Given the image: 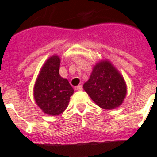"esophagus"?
I'll return each mask as SVG.
<instances>
[{"label": "esophagus", "mask_w": 157, "mask_h": 157, "mask_svg": "<svg viewBox=\"0 0 157 157\" xmlns=\"http://www.w3.org/2000/svg\"><path fill=\"white\" fill-rule=\"evenodd\" d=\"M76 89L78 91H81V90H83V87H82V86H81V85H79L78 86H76Z\"/></svg>", "instance_id": "esophagus-1"}]
</instances>
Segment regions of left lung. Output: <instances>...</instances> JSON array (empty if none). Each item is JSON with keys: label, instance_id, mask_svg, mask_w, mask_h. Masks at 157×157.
Masks as SVG:
<instances>
[{"label": "left lung", "instance_id": "8db88e82", "mask_svg": "<svg viewBox=\"0 0 157 157\" xmlns=\"http://www.w3.org/2000/svg\"><path fill=\"white\" fill-rule=\"evenodd\" d=\"M83 88L98 107L107 110L121 105L127 92L123 76L109 61H101L94 67Z\"/></svg>", "mask_w": 157, "mask_h": 157}]
</instances>
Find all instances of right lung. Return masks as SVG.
<instances>
[{
  "label": "right lung",
  "mask_w": 157,
  "mask_h": 157,
  "mask_svg": "<svg viewBox=\"0 0 157 157\" xmlns=\"http://www.w3.org/2000/svg\"><path fill=\"white\" fill-rule=\"evenodd\" d=\"M60 59L53 55L37 76L34 86V98L38 107L50 116H58L66 109L74 90L68 81L59 75Z\"/></svg>",
  "instance_id": "right-lung-1"
}]
</instances>
